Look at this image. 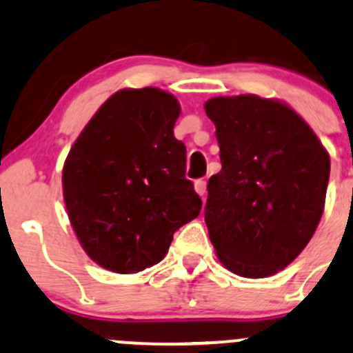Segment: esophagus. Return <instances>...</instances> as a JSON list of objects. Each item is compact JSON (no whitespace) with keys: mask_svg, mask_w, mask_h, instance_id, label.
I'll return each instance as SVG.
<instances>
[{"mask_svg":"<svg viewBox=\"0 0 353 353\" xmlns=\"http://www.w3.org/2000/svg\"><path fill=\"white\" fill-rule=\"evenodd\" d=\"M194 191H196L200 196H205V193H207V183H205L203 179L194 181Z\"/></svg>","mask_w":353,"mask_h":353,"instance_id":"1","label":"esophagus"}]
</instances>
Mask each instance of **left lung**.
I'll use <instances>...</instances> for the list:
<instances>
[{
  "label": "left lung",
  "mask_w": 353,
  "mask_h": 353,
  "mask_svg": "<svg viewBox=\"0 0 353 353\" xmlns=\"http://www.w3.org/2000/svg\"><path fill=\"white\" fill-rule=\"evenodd\" d=\"M222 169L208 179L205 222L225 269L268 278L302 253L324 210L330 155L288 105L256 94L205 103Z\"/></svg>",
  "instance_id": "1"
}]
</instances>
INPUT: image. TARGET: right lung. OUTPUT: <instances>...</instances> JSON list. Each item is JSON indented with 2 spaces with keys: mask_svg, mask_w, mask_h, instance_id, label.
I'll use <instances>...</instances> for the list:
<instances>
[{
  "mask_svg": "<svg viewBox=\"0 0 353 353\" xmlns=\"http://www.w3.org/2000/svg\"><path fill=\"white\" fill-rule=\"evenodd\" d=\"M179 101L159 88L112 94L82 129L63 165V200L91 260L119 274L159 263L201 200L174 138Z\"/></svg>",
  "mask_w": 353,
  "mask_h": 353,
  "instance_id": "add662e5",
  "label": "right lung"
}]
</instances>
